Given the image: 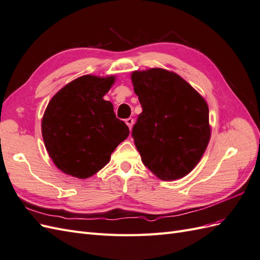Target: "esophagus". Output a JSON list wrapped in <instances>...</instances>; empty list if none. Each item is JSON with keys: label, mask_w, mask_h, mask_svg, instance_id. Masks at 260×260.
<instances>
[{"label": "esophagus", "mask_w": 260, "mask_h": 260, "mask_svg": "<svg viewBox=\"0 0 260 260\" xmlns=\"http://www.w3.org/2000/svg\"><path fill=\"white\" fill-rule=\"evenodd\" d=\"M124 121H125V123H127L128 127L131 129L132 125H133V119H132V118H127V119H125Z\"/></svg>", "instance_id": "esophagus-1"}]
</instances>
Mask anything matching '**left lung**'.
Segmentation results:
<instances>
[{
  "label": "left lung",
  "instance_id": "8db88e82",
  "mask_svg": "<svg viewBox=\"0 0 260 260\" xmlns=\"http://www.w3.org/2000/svg\"><path fill=\"white\" fill-rule=\"evenodd\" d=\"M142 113L132 138L143 164L160 180L183 178L210 139L206 101L176 73L152 68L131 75Z\"/></svg>",
  "mask_w": 260,
  "mask_h": 260
}]
</instances>
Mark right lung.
<instances>
[{"instance_id": "obj_1", "label": "right lung", "mask_w": 260, "mask_h": 260, "mask_svg": "<svg viewBox=\"0 0 260 260\" xmlns=\"http://www.w3.org/2000/svg\"><path fill=\"white\" fill-rule=\"evenodd\" d=\"M115 76L85 75L61 88L49 102L42 118L44 145L64 174L86 179L103 168L115 148L129 136L103 98Z\"/></svg>"}]
</instances>
